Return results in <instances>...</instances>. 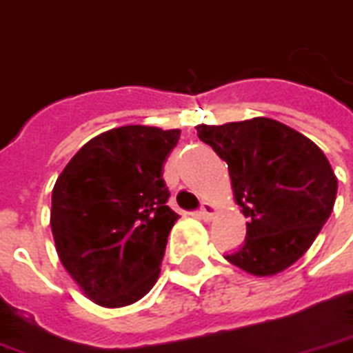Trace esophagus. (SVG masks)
<instances>
[{
    "instance_id": "1",
    "label": "esophagus",
    "mask_w": 353,
    "mask_h": 353,
    "mask_svg": "<svg viewBox=\"0 0 353 353\" xmlns=\"http://www.w3.org/2000/svg\"><path fill=\"white\" fill-rule=\"evenodd\" d=\"M213 215H215V208H213V203L202 202L200 210H198V216H200L202 221H211Z\"/></svg>"
}]
</instances>
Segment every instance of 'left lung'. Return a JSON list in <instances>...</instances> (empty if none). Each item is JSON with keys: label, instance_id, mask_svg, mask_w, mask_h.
<instances>
[{"label": "left lung", "instance_id": "8db88e82", "mask_svg": "<svg viewBox=\"0 0 353 353\" xmlns=\"http://www.w3.org/2000/svg\"><path fill=\"white\" fill-rule=\"evenodd\" d=\"M196 130L228 164L234 196L249 221L243 245L224 258L256 276L296 263L335 205L336 177L327 157L301 132L270 117L198 125Z\"/></svg>", "mask_w": 353, "mask_h": 353}]
</instances>
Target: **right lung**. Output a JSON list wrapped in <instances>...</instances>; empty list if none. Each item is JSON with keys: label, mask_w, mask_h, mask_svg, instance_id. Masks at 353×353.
<instances>
[{"label": "right lung", "mask_w": 353, "mask_h": 353, "mask_svg": "<svg viewBox=\"0 0 353 353\" xmlns=\"http://www.w3.org/2000/svg\"><path fill=\"white\" fill-rule=\"evenodd\" d=\"M181 130L125 125L80 148L52 190L50 226L63 268L103 307L142 299L161 273L179 215L163 166Z\"/></svg>", "instance_id": "add662e5"}]
</instances>
